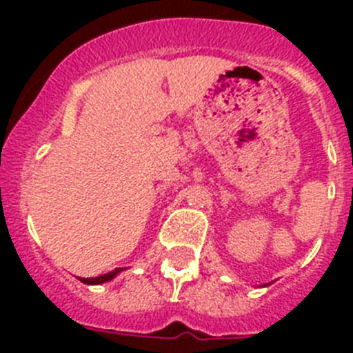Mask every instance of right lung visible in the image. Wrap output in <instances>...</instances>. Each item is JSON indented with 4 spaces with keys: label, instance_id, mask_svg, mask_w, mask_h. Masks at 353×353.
<instances>
[{
    "label": "right lung",
    "instance_id": "obj_1",
    "mask_svg": "<svg viewBox=\"0 0 353 353\" xmlns=\"http://www.w3.org/2000/svg\"><path fill=\"white\" fill-rule=\"evenodd\" d=\"M123 267H120V269H114L111 270V272L108 274H102V276L99 277H79V281L84 283V285H102V283H108L111 281V279H114V277L118 276L120 272H123Z\"/></svg>",
    "mask_w": 353,
    "mask_h": 353
}]
</instances>
